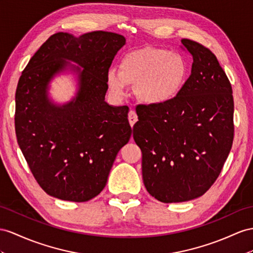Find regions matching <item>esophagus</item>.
I'll list each match as a JSON object with an SVG mask.
<instances>
[{
	"mask_svg": "<svg viewBox=\"0 0 253 253\" xmlns=\"http://www.w3.org/2000/svg\"><path fill=\"white\" fill-rule=\"evenodd\" d=\"M128 120H129V123H130V126L131 127L135 124V123H137L138 115H137V113H135V111H133V110H130V111H129Z\"/></svg>",
	"mask_w": 253,
	"mask_h": 253,
	"instance_id": "1",
	"label": "esophagus"
}]
</instances>
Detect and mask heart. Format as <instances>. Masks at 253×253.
Wrapping results in <instances>:
<instances>
[{
	"label": "heart",
	"mask_w": 253,
	"mask_h": 253,
	"mask_svg": "<svg viewBox=\"0 0 253 253\" xmlns=\"http://www.w3.org/2000/svg\"><path fill=\"white\" fill-rule=\"evenodd\" d=\"M188 78L183 56L161 48L133 50L123 57L120 69L107 73L110 93L124 97L129 85H137L139 98L151 106H164L176 99Z\"/></svg>",
	"instance_id": "obj_1"
}]
</instances>
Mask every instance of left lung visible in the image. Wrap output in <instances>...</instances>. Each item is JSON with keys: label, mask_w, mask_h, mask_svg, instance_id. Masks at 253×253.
<instances>
[{"label": "left lung", "mask_w": 253, "mask_h": 253, "mask_svg": "<svg viewBox=\"0 0 253 253\" xmlns=\"http://www.w3.org/2000/svg\"><path fill=\"white\" fill-rule=\"evenodd\" d=\"M180 47L193 59L182 93L164 106L140 105L133 126L144 186L164 203L203 196L218 178L234 138L232 85L216 55L187 38Z\"/></svg>", "instance_id": "left-lung-1"}]
</instances>
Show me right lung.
I'll return each instance as SVG.
<instances>
[{"mask_svg":"<svg viewBox=\"0 0 253 253\" xmlns=\"http://www.w3.org/2000/svg\"><path fill=\"white\" fill-rule=\"evenodd\" d=\"M124 36L96 31L75 37L53 34L32 56L16 90L18 144L42 190L64 201L85 202L102 191L119 151L131 127L127 106L105 101L107 73ZM75 61L84 69L76 98L55 106L46 88L55 73Z\"/></svg>","mask_w":253,"mask_h":253,"instance_id":"add662e5","label":"right lung"}]
</instances>
